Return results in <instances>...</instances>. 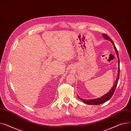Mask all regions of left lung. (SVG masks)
<instances>
[{
  "label": "left lung",
  "instance_id": "1",
  "mask_svg": "<svg viewBox=\"0 0 131 131\" xmlns=\"http://www.w3.org/2000/svg\"><path fill=\"white\" fill-rule=\"evenodd\" d=\"M103 37L105 39L109 40V41H110L112 43V44L114 46V48L115 51H116V54H117V58H118V70L117 78L116 79V81L115 82L114 85H113L112 88L111 89L110 91L108 93H107L106 94H105L104 95L101 97L100 98H97V99H92V100H91V99H90V100H85V99H83L82 98H80L79 96H78L79 99L81 100L83 102H84L86 104H90V105H99V104H101L103 103L106 102L107 101H108V100H110L112 96L113 95V93L115 91L116 87L117 86L118 81V79H119V60L118 51H117V50L116 49V48L115 46V45H114V43L112 41V40L107 35L104 34H103Z\"/></svg>",
  "mask_w": 131,
  "mask_h": 131
}]
</instances>
